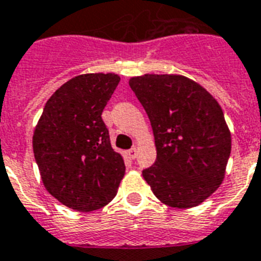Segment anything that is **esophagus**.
<instances>
[{
  "label": "esophagus",
  "instance_id": "esophagus-1",
  "mask_svg": "<svg viewBox=\"0 0 261 261\" xmlns=\"http://www.w3.org/2000/svg\"><path fill=\"white\" fill-rule=\"evenodd\" d=\"M128 156H129V159L135 160L136 157H137V148H132V149H129L128 150Z\"/></svg>",
  "mask_w": 261,
  "mask_h": 261
}]
</instances>
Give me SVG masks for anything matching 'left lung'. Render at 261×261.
I'll use <instances>...</instances> for the list:
<instances>
[{"instance_id": "1", "label": "left lung", "mask_w": 261, "mask_h": 261, "mask_svg": "<svg viewBox=\"0 0 261 261\" xmlns=\"http://www.w3.org/2000/svg\"><path fill=\"white\" fill-rule=\"evenodd\" d=\"M129 85L149 117L156 145V163L144 169V180L165 205H199L223 182L231 154L223 109L180 74H144Z\"/></svg>"}]
</instances>
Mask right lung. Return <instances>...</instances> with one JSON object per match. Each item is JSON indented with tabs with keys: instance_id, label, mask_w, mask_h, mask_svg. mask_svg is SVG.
<instances>
[{
	"instance_id": "add662e5",
	"label": "right lung",
	"mask_w": 261,
	"mask_h": 261,
	"mask_svg": "<svg viewBox=\"0 0 261 261\" xmlns=\"http://www.w3.org/2000/svg\"><path fill=\"white\" fill-rule=\"evenodd\" d=\"M118 83L115 73L73 77L46 101L34 128V159L44 187L79 212L111 203L125 174L101 118Z\"/></svg>"
}]
</instances>
